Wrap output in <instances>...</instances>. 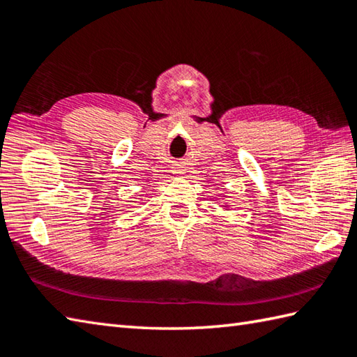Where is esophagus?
Segmentation results:
<instances>
[{
  "mask_svg": "<svg viewBox=\"0 0 357 357\" xmlns=\"http://www.w3.org/2000/svg\"><path fill=\"white\" fill-rule=\"evenodd\" d=\"M176 173H183V169H178V172Z\"/></svg>",
  "mask_w": 357,
  "mask_h": 357,
  "instance_id": "obj_1",
  "label": "esophagus"
}]
</instances>
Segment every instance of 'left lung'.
<instances>
[{"label": "left lung", "mask_w": 357, "mask_h": 357, "mask_svg": "<svg viewBox=\"0 0 357 357\" xmlns=\"http://www.w3.org/2000/svg\"><path fill=\"white\" fill-rule=\"evenodd\" d=\"M222 208H225V210H229V207H227V206H221Z\"/></svg>", "instance_id": "8db88e82"}]
</instances>
